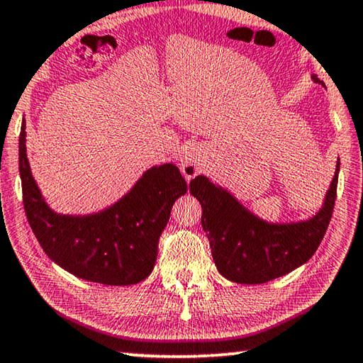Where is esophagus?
Masks as SVG:
<instances>
[{
  "label": "esophagus",
  "mask_w": 363,
  "mask_h": 363,
  "mask_svg": "<svg viewBox=\"0 0 363 363\" xmlns=\"http://www.w3.org/2000/svg\"><path fill=\"white\" fill-rule=\"evenodd\" d=\"M206 169V157L199 146H189L183 151L180 159V170L186 180H191L196 175L202 174Z\"/></svg>",
  "instance_id": "34e87169"
}]
</instances>
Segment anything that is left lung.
Wrapping results in <instances>:
<instances>
[{
	"instance_id": "obj_1",
	"label": "left lung",
	"mask_w": 363,
	"mask_h": 363,
	"mask_svg": "<svg viewBox=\"0 0 363 363\" xmlns=\"http://www.w3.org/2000/svg\"><path fill=\"white\" fill-rule=\"evenodd\" d=\"M311 78L323 86L315 74ZM338 174L340 159L320 211L296 223H269L207 177L198 175L191 180L189 191L202 206L201 223L220 274L236 284H264L306 263L332 218Z\"/></svg>"
}]
</instances>
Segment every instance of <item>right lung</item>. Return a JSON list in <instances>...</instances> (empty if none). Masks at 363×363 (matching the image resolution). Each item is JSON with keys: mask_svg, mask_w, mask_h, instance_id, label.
I'll return each instance as SVG.
<instances>
[{"mask_svg": "<svg viewBox=\"0 0 363 363\" xmlns=\"http://www.w3.org/2000/svg\"><path fill=\"white\" fill-rule=\"evenodd\" d=\"M25 137L23 121L18 137L23 207L46 255L73 276L104 285H132L148 277L172 206L188 189L177 165L148 169L129 193L105 211L62 215L46 204L31 175Z\"/></svg>", "mask_w": 363, "mask_h": 363, "instance_id": "right-lung-1", "label": "right lung"}]
</instances>
